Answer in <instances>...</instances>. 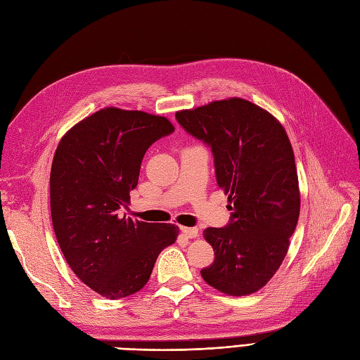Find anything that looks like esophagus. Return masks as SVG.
Returning a JSON list of instances; mask_svg holds the SVG:
<instances>
[{
    "label": "esophagus",
    "mask_w": 360,
    "mask_h": 360,
    "mask_svg": "<svg viewBox=\"0 0 360 360\" xmlns=\"http://www.w3.org/2000/svg\"><path fill=\"white\" fill-rule=\"evenodd\" d=\"M181 233L186 236L188 238H197L200 236L197 228H188V226H181Z\"/></svg>",
    "instance_id": "34e87169"
}]
</instances>
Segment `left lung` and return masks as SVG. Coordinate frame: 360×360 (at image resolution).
<instances>
[{
    "instance_id": "8db88e82",
    "label": "left lung",
    "mask_w": 360,
    "mask_h": 360,
    "mask_svg": "<svg viewBox=\"0 0 360 360\" xmlns=\"http://www.w3.org/2000/svg\"><path fill=\"white\" fill-rule=\"evenodd\" d=\"M176 118L212 147L217 186L233 204L230 224L202 233L214 261L201 276L228 296L252 294L276 274L299 219V179L288 135L279 120L240 97L183 110Z\"/></svg>"
}]
</instances>
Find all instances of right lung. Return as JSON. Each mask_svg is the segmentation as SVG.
Wrapping results in <instances>:
<instances>
[{"instance_id":"obj_1","label":"right lung","mask_w":360,"mask_h":360,"mask_svg":"<svg viewBox=\"0 0 360 360\" xmlns=\"http://www.w3.org/2000/svg\"><path fill=\"white\" fill-rule=\"evenodd\" d=\"M174 132L167 117L103 108L61 138L51 168V216L61 252L85 285L127 297L150 279L179 226L120 214L138 184L148 147Z\"/></svg>"}]
</instances>
